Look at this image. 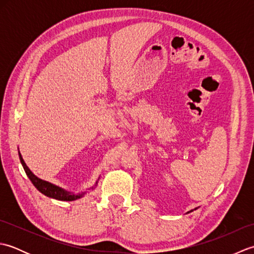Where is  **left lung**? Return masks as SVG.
<instances>
[{"mask_svg":"<svg viewBox=\"0 0 254 254\" xmlns=\"http://www.w3.org/2000/svg\"><path fill=\"white\" fill-rule=\"evenodd\" d=\"M194 209H196V208H194ZM191 212H193V209H191V210H190V212H188V213H191Z\"/></svg>","mask_w":254,"mask_h":254,"instance_id":"left-lung-1","label":"left lung"}]
</instances>
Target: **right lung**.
Segmentation results:
<instances>
[{"label":"right lung","mask_w":254,"mask_h":254,"mask_svg":"<svg viewBox=\"0 0 254 254\" xmlns=\"http://www.w3.org/2000/svg\"><path fill=\"white\" fill-rule=\"evenodd\" d=\"M18 156H19V160L21 163V166L24 167V170L26 172L27 177L29 178L30 181L32 182V185L36 187L37 190L41 192L42 194H45L46 196L59 199V201H75V199L83 197L85 194L87 193V191H83V192H80L78 194H74L72 192H68L66 190H64V189H62L60 187L53 185V183H51V182H48V181L40 179V178H38L37 176L32 174V171L28 168V166L26 165L23 157H21V154L19 153V150H18ZM97 183H98V181H96V185L90 188L91 190L95 189V187L97 186ZM88 190H89V189H88Z\"/></svg>","instance_id":"1"}]
</instances>
